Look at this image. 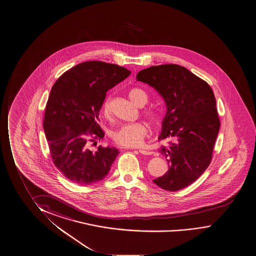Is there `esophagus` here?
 Listing matches in <instances>:
<instances>
[{"mask_svg":"<svg viewBox=\"0 0 256 256\" xmlns=\"http://www.w3.org/2000/svg\"><path fill=\"white\" fill-rule=\"evenodd\" d=\"M138 152L142 154H144V156H150V154H152V152L146 151V150H143V149H138Z\"/></svg>","mask_w":256,"mask_h":256,"instance_id":"1","label":"esophagus"}]
</instances>
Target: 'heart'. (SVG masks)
I'll list each match as a JSON object with an SVG mask.
<instances>
[{
  "instance_id": "1",
  "label": "heart",
  "mask_w": 256,
  "mask_h": 256,
  "mask_svg": "<svg viewBox=\"0 0 256 256\" xmlns=\"http://www.w3.org/2000/svg\"><path fill=\"white\" fill-rule=\"evenodd\" d=\"M130 100L138 107H144L148 102V96L140 88H134L129 92ZM102 114L105 118H110L111 114L110 100L107 99L102 105ZM146 116L149 121L156 124L159 119L156 111L148 110ZM148 132V128L144 122H137L124 124L119 126L112 134V138L116 144L126 148L140 146Z\"/></svg>"
}]
</instances>
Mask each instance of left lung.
Segmentation results:
<instances>
[{"label": "left lung", "mask_w": 256, "mask_h": 256, "mask_svg": "<svg viewBox=\"0 0 256 256\" xmlns=\"http://www.w3.org/2000/svg\"><path fill=\"white\" fill-rule=\"evenodd\" d=\"M136 78L154 88L167 108L158 140H172L159 149L168 170L154 183L178 191L198 180L211 162L220 128L214 92L206 82L178 64L149 67Z\"/></svg>", "instance_id": "obj_1"}]
</instances>
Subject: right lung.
<instances>
[{
	"instance_id": "add662e5",
	"label": "right lung",
	"mask_w": 256,
	"mask_h": 256,
	"mask_svg": "<svg viewBox=\"0 0 256 256\" xmlns=\"http://www.w3.org/2000/svg\"><path fill=\"white\" fill-rule=\"evenodd\" d=\"M130 74L118 65L84 62L64 73L54 84L43 128L54 164L73 183L92 184L110 170L118 150L100 146L92 152L88 146L104 137L98 121L106 92Z\"/></svg>"
}]
</instances>
